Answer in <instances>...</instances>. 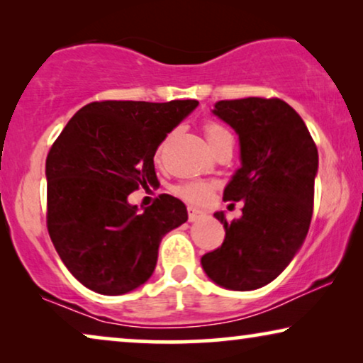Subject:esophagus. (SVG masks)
Segmentation results:
<instances>
[{
	"label": "esophagus",
	"instance_id": "esophagus-1",
	"mask_svg": "<svg viewBox=\"0 0 363 363\" xmlns=\"http://www.w3.org/2000/svg\"><path fill=\"white\" fill-rule=\"evenodd\" d=\"M201 216H205V213H203L201 210H198V208H193V206H188V220L196 221V220H200Z\"/></svg>",
	"mask_w": 363,
	"mask_h": 363
}]
</instances>
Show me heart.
<instances>
[{"label":"heart","instance_id":"obj_1","mask_svg":"<svg viewBox=\"0 0 363 363\" xmlns=\"http://www.w3.org/2000/svg\"><path fill=\"white\" fill-rule=\"evenodd\" d=\"M203 130H205V135L213 148H215L221 140L231 137L230 132H228L225 127H221L220 123L213 121L205 122ZM173 191H175L177 196H180L182 200L191 203V205H205V203L211 198L213 191H215V183L205 182V180L183 182L180 185H177Z\"/></svg>","mask_w":363,"mask_h":363}]
</instances>
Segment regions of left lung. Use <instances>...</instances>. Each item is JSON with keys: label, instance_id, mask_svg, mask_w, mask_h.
Listing matches in <instances>:
<instances>
[{"label": "left lung", "instance_id": "8db88e82", "mask_svg": "<svg viewBox=\"0 0 363 363\" xmlns=\"http://www.w3.org/2000/svg\"><path fill=\"white\" fill-rule=\"evenodd\" d=\"M213 113L235 128L241 145V168L223 200L245 206L240 220L215 213L226 236L201 266L218 286L252 291L274 281L306 240L319 155L299 113L277 97L220 101Z\"/></svg>", "mask_w": 363, "mask_h": 363}]
</instances>
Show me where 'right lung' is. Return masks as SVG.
I'll return each mask as SVG.
<instances>
[{
  "instance_id": "1",
  "label": "right lung",
  "mask_w": 363,
  "mask_h": 363,
  "mask_svg": "<svg viewBox=\"0 0 363 363\" xmlns=\"http://www.w3.org/2000/svg\"><path fill=\"white\" fill-rule=\"evenodd\" d=\"M196 101H101L84 106L46 158L48 231L59 257L94 292L121 296L155 269L158 246L188 220L163 193L138 211L127 196L157 183V148Z\"/></svg>"
}]
</instances>
